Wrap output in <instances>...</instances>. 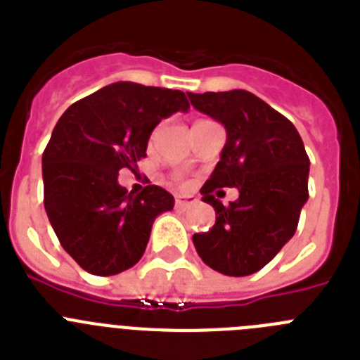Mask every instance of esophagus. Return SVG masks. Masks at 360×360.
<instances>
[{
  "instance_id": "34e87169",
  "label": "esophagus",
  "mask_w": 360,
  "mask_h": 360,
  "mask_svg": "<svg viewBox=\"0 0 360 360\" xmlns=\"http://www.w3.org/2000/svg\"><path fill=\"white\" fill-rule=\"evenodd\" d=\"M195 203L196 198H193V196H176V200H174L176 209H187L191 207V205H195Z\"/></svg>"
}]
</instances>
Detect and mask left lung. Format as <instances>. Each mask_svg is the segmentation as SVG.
I'll use <instances>...</instances> for the list:
<instances>
[{
	"mask_svg": "<svg viewBox=\"0 0 360 360\" xmlns=\"http://www.w3.org/2000/svg\"><path fill=\"white\" fill-rule=\"evenodd\" d=\"M187 95L227 131L219 162L200 189L216 224L193 243L219 274L250 276L294 236L308 200L310 160L294 124L250 91ZM221 186H236L240 198L224 206L215 198Z\"/></svg>",
	"mask_w": 360,
	"mask_h": 360,
	"instance_id": "left-lung-1",
	"label": "left lung"
}]
</instances>
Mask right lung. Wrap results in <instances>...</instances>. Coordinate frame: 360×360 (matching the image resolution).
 <instances>
[{"label": "right lung", "instance_id": "add662e5", "mask_svg": "<svg viewBox=\"0 0 360 360\" xmlns=\"http://www.w3.org/2000/svg\"><path fill=\"white\" fill-rule=\"evenodd\" d=\"M189 110L186 94L120 81L68 108L43 153L44 209L63 249L90 274L139 263L153 221L174 198L158 186L133 195L120 169H136L162 119Z\"/></svg>", "mask_w": 360, "mask_h": 360}]
</instances>
